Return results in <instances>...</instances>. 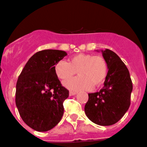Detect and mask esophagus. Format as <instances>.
Returning <instances> with one entry per match:
<instances>
[{"label":"esophagus","instance_id":"1","mask_svg":"<svg viewBox=\"0 0 147 147\" xmlns=\"http://www.w3.org/2000/svg\"><path fill=\"white\" fill-rule=\"evenodd\" d=\"M69 95H70V96H72V95H76L77 94V92H75V91H70V92H69Z\"/></svg>","mask_w":147,"mask_h":147}]
</instances>
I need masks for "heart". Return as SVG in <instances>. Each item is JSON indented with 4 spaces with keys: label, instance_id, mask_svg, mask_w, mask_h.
<instances>
[{
    "label": "heart",
    "instance_id": "obj_1",
    "mask_svg": "<svg viewBox=\"0 0 147 147\" xmlns=\"http://www.w3.org/2000/svg\"><path fill=\"white\" fill-rule=\"evenodd\" d=\"M76 72L78 78L64 82V86L71 90H89L103 83L108 66L102 57L82 53L71 57L68 62L60 60L55 65V74L62 80L70 79Z\"/></svg>",
    "mask_w": 147,
    "mask_h": 147
}]
</instances>
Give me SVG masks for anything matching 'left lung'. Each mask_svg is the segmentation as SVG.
<instances>
[{"label": "left lung", "instance_id": "8db88e82", "mask_svg": "<svg viewBox=\"0 0 147 147\" xmlns=\"http://www.w3.org/2000/svg\"><path fill=\"white\" fill-rule=\"evenodd\" d=\"M101 52L106 61L108 74L102 89L88 94L85 113L93 123L111 126L117 123L129 109L133 85L129 69L121 58L110 49Z\"/></svg>", "mask_w": 147, "mask_h": 147}]
</instances>
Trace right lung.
Here are the masks:
<instances>
[{"label": "right lung", "mask_w": 147, "mask_h": 147, "mask_svg": "<svg viewBox=\"0 0 147 147\" xmlns=\"http://www.w3.org/2000/svg\"><path fill=\"white\" fill-rule=\"evenodd\" d=\"M67 56L64 51L45 49L26 62L16 83V105L24 123L37 131L53 129L64 113L69 91L62 86L55 65Z\"/></svg>", "instance_id": "1"}]
</instances>
